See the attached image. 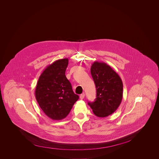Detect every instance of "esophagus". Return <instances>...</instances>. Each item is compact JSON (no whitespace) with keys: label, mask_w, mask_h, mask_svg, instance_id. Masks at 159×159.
I'll use <instances>...</instances> for the list:
<instances>
[{"label":"esophagus","mask_w":159,"mask_h":159,"mask_svg":"<svg viewBox=\"0 0 159 159\" xmlns=\"http://www.w3.org/2000/svg\"><path fill=\"white\" fill-rule=\"evenodd\" d=\"M84 97H85V94H84V93H83V94H80V99H83L84 98Z\"/></svg>","instance_id":"esophagus-1"}]
</instances>
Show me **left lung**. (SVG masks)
Masks as SVG:
<instances>
[{"label": "left lung", "mask_w": 159, "mask_h": 159, "mask_svg": "<svg viewBox=\"0 0 159 159\" xmlns=\"http://www.w3.org/2000/svg\"><path fill=\"white\" fill-rule=\"evenodd\" d=\"M90 73L96 87V98L88 104L100 118L109 116L120 106L123 98V82L119 75L107 64L94 61Z\"/></svg>", "instance_id": "1"}]
</instances>
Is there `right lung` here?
Returning a JSON list of instances; mask_svg holds the SVG:
<instances>
[{
    "label": "right lung",
    "mask_w": 159,
    "mask_h": 159,
    "mask_svg": "<svg viewBox=\"0 0 159 159\" xmlns=\"http://www.w3.org/2000/svg\"><path fill=\"white\" fill-rule=\"evenodd\" d=\"M68 64L66 58L55 61L43 70L36 84V99L44 114L53 120L66 118L79 98L65 76Z\"/></svg>",
    "instance_id": "obj_1"
}]
</instances>
